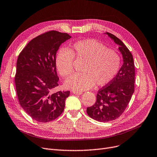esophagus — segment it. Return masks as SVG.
<instances>
[{"mask_svg": "<svg viewBox=\"0 0 157 157\" xmlns=\"http://www.w3.org/2000/svg\"><path fill=\"white\" fill-rule=\"evenodd\" d=\"M73 93L75 94H82V92H81V91H73Z\"/></svg>", "mask_w": 157, "mask_h": 157, "instance_id": "esophagus-1", "label": "esophagus"}]
</instances>
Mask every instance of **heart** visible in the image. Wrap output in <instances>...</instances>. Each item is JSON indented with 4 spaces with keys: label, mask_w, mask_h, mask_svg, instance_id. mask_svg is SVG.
<instances>
[{
    "label": "heart",
    "mask_w": 157,
    "mask_h": 157,
    "mask_svg": "<svg viewBox=\"0 0 157 157\" xmlns=\"http://www.w3.org/2000/svg\"><path fill=\"white\" fill-rule=\"evenodd\" d=\"M74 59L83 61L82 73L73 74L65 83L68 89L83 90L95 83L103 86L110 83L118 73L121 56L114 49L95 39L78 40L69 50L60 48L56 57V67L59 74L66 78L74 71Z\"/></svg>",
    "instance_id": "1"
}]
</instances>
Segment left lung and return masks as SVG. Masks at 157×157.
I'll list each match as a JSON object with an SVG mask.
<instances>
[{"label": "left lung", "instance_id": "1", "mask_svg": "<svg viewBox=\"0 0 157 157\" xmlns=\"http://www.w3.org/2000/svg\"><path fill=\"white\" fill-rule=\"evenodd\" d=\"M107 34L119 45L124 63L111 82L98 91L94 105L86 109L90 118L101 122L116 120L122 114L135 91V63L131 52L114 35Z\"/></svg>", "mask_w": 157, "mask_h": 157}]
</instances>
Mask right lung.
<instances>
[{"label":"right lung","instance_id":"add662e5","mask_svg":"<svg viewBox=\"0 0 157 157\" xmlns=\"http://www.w3.org/2000/svg\"><path fill=\"white\" fill-rule=\"evenodd\" d=\"M71 38L56 30L33 38L22 49L17 61L15 83L21 106L39 122H48L59 117L70 91L53 92L59 85L56 57L60 45Z\"/></svg>","mask_w":157,"mask_h":157}]
</instances>
